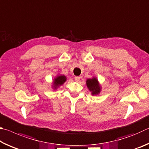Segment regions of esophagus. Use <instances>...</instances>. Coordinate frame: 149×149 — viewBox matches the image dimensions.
<instances>
[{"label":"esophagus","mask_w":149,"mask_h":149,"mask_svg":"<svg viewBox=\"0 0 149 149\" xmlns=\"http://www.w3.org/2000/svg\"><path fill=\"white\" fill-rule=\"evenodd\" d=\"M74 79H75V81H79V80L80 79V77H79V76H75V77H74Z\"/></svg>","instance_id":"esophagus-1"}]
</instances>
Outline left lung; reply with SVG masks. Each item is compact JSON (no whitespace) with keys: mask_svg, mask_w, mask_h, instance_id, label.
I'll return each instance as SVG.
<instances>
[{"mask_svg":"<svg viewBox=\"0 0 149 149\" xmlns=\"http://www.w3.org/2000/svg\"><path fill=\"white\" fill-rule=\"evenodd\" d=\"M87 85L89 89L92 92L93 95H97L100 92V87L98 84V81L96 78L88 79L87 80Z\"/></svg>","mask_w":149,"mask_h":149,"instance_id":"left-lung-1","label":"left lung"}]
</instances>
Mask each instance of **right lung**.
Returning a JSON list of instances; mask_svg holds the SVG:
<instances>
[{
  "label": "right lung",
  "mask_w": 149,
  "mask_h": 149,
  "mask_svg": "<svg viewBox=\"0 0 149 149\" xmlns=\"http://www.w3.org/2000/svg\"><path fill=\"white\" fill-rule=\"evenodd\" d=\"M65 77L64 75H61V76H58L54 79V89L60 86V85H62L65 81Z\"/></svg>",
  "instance_id": "1"
}]
</instances>
